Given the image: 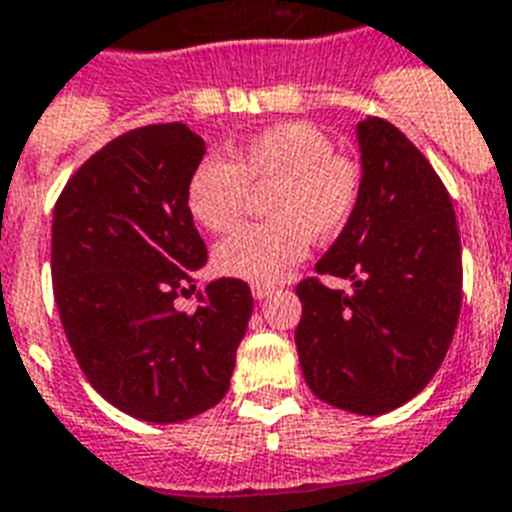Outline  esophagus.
I'll list each match as a JSON object with an SVG mask.
<instances>
[{"label":"esophagus","mask_w":512,"mask_h":512,"mask_svg":"<svg viewBox=\"0 0 512 512\" xmlns=\"http://www.w3.org/2000/svg\"><path fill=\"white\" fill-rule=\"evenodd\" d=\"M270 294H273V286H263V284L252 286V297L255 299H268Z\"/></svg>","instance_id":"esophagus-1"}]
</instances>
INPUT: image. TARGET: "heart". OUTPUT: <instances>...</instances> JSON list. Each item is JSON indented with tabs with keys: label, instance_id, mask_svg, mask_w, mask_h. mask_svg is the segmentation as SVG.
<instances>
[{
	"label": "heart",
	"instance_id": "b5f03b06",
	"mask_svg": "<svg viewBox=\"0 0 512 512\" xmlns=\"http://www.w3.org/2000/svg\"><path fill=\"white\" fill-rule=\"evenodd\" d=\"M360 184L357 162L334 152L321 128L289 120L249 136L231 162L199 160L186 184V207L199 226L218 234L239 223L249 189H273L265 202L273 223L242 226L213 249L220 276L270 286L307 255V239L342 234Z\"/></svg>",
	"mask_w": 512,
	"mask_h": 512
}]
</instances>
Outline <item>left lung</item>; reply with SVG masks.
Here are the masks:
<instances>
[{
  "label": "left lung",
  "instance_id": "8db88e82",
  "mask_svg": "<svg viewBox=\"0 0 512 512\" xmlns=\"http://www.w3.org/2000/svg\"><path fill=\"white\" fill-rule=\"evenodd\" d=\"M363 184L355 215L299 281V365L318 400L384 415L429 384L450 350L463 299L452 199L421 149L389 120L357 123Z\"/></svg>",
  "mask_w": 512,
  "mask_h": 512
}]
</instances>
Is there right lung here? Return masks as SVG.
I'll return each mask as SVG.
<instances>
[{
	"instance_id": "1",
	"label": "right lung",
	"mask_w": 512,
	"mask_h": 512,
	"mask_svg": "<svg viewBox=\"0 0 512 512\" xmlns=\"http://www.w3.org/2000/svg\"><path fill=\"white\" fill-rule=\"evenodd\" d=\"M205 139L160 123L112 139L73 173L52 218L54 302L89 384L147 423H178L226 397L252 294L239 278L173 302L207 263L186 207ZM194 289V286H191Z\"/></svg>"
}]
</instances>
